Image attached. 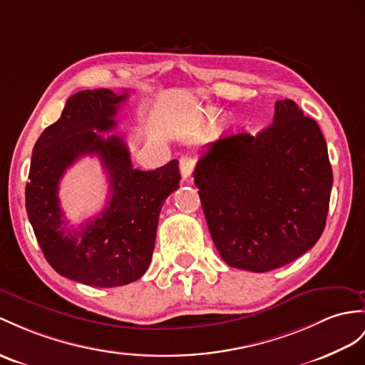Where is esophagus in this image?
I'll list each match as a JSON object with an SVG mask.
<instances>
[{"instance_id":"esophagus-1","label":"esophagus","mask_w":365,"mask_h":365,"mask_svg":"<svg viewBox=\"0 0 365 365\" xmlns=\"http://www.w3.org/2000/svg\"><path fill=\"white\" fill-rule=\"evenodd\" d=\"M195 164H197V159H195L193 156H190V155L181 156L180 170H181V175H182V180H189L192 172H193V168H195Z\"/></svg>"}]
</instances>
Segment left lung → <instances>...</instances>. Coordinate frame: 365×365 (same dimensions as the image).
Returning <instances> with one entry per match:
<instances>
[{
  "label": "left lung",
  "instance_id": "obj_1",
  "mask_svg": "<svg viewBox=\"0 0 365 365\" xmlns=\"http://www.w3.org/2000/svg\"><path fill=\"white\" fill-rule=\"evenodd\" d=\"M269 127L212 142L195 185L213 245L229 266L266 272L321 238L333 172L327 142L296 102L277 101Z\"/></svg>",
  "mask_w": 365,
  "mask_h": 365
}]
</instances>
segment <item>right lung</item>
Wrapping results in <instances>:
<instances>
[{
    "mask_svg": "<svg viewBox=\"0 0 365 365\" xmlns=\"http://www.w3.org/2000/svg\"><path fill=\"white\" fill-rule=\"evenodd\" d=\"M127 94L86 90L66 101L60 119L35 142L26 210L48 263L60 275L90 287L128 285L145 274L155 250L159 212L180 187L178 161L152 172L133 168L125 140L97 131L115 128ZM97 154L110 180V200L96 219L69 228L58 201V182L80 155Z\"/></svg>",
    "mask_w": 365,
    "mask_h": 365,
    "instance_id": "add662e5",
    "label": "right lung"
}]
</instances>
